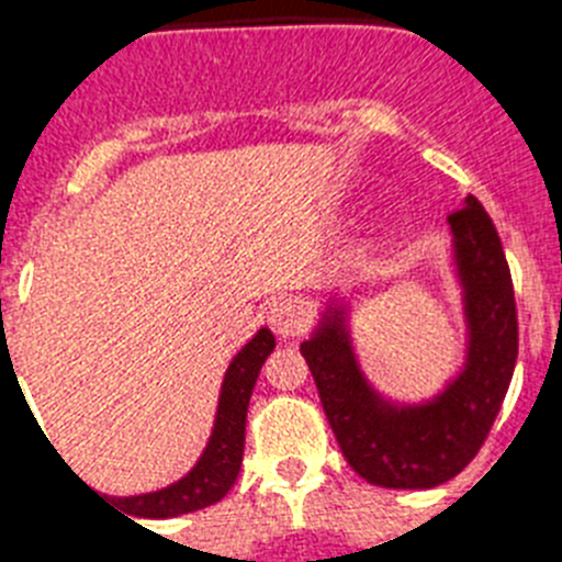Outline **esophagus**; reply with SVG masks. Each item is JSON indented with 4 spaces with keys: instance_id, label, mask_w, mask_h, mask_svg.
I'll return each instance as SVG.
<instances>
[{
    "instance_id": "1",
    "label": "esophagus",
    "mask_w": 562,
    "mask_h": 562,
    "mask_svg": "<svg viewBox=\"0 0 562 562\" xmlns=\"http://www.w3.org/2000/svg\"><path fill=\"white\" fill-rule=\"evenodd\" d=\"M267 321H270L272 331H276L278 337H284V340L297 337L306 329L304 306L295 304L292 297H281V301H276V304L270 306V312H267Z\"/></svg>"
}]
</instances>
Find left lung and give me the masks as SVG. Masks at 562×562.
I'll list each match as a JSON object with an SVG mask.
<instances>
[{
	"instance_id": "8db88e82",
	"label": "left lung",
	"mask_w": 562,
	"mask_h": 562,
	"mask_svg": "<svg viewBox=\"0 0 562 562\" xmlns=\"http://www.w3.org/2000/svg\"><path fill=\"white\" fill-rule=\"evenodd\" d=\"M448 225L467 337L464 362L445 389L422 402L382 396L357 360L346 297H329L301 342L342 456L389 490H430L459 475L493 428L518 360L513 276L493 220L467 196Z\"/></svg>"
}]
</instances>
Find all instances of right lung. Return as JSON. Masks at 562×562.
<instances>
[{
    "instance_id": "obj_1",
    "label": "right lung",
    "mask_w": 562,
    "mask_h": 562,
    "mask_svg": "<svg viewBox=\"0 0 562 562\" xmlns=\"http://www.w3.org/2000/svg\"><path fill=\"white\" fill-rule=\"evenodd\" d=\"M272 349H276V337L265 326L233 357L225 380H222L211 439H207L200 461L180 481L154 490V493L109 498L121 506L126 518L128 515L132 518H177V515L205 509L231 493L238 470H241V456H245V425L252 389H256L258 371Z\"/></svg>"
}]
</instances>
